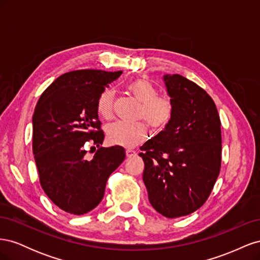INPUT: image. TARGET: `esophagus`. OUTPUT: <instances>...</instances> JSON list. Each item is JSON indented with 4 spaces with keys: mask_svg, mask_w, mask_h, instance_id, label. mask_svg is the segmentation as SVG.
<instances>
[{
    "mask_svg": "<svg viewBox=\"0 0 260 260\" xmlns=\"http://www.w3.org/2000/svg\"><path fill=\"white\" fill-rule=\"evenodd\" d=\"M137 153H136V151L135 149H131V148H128L127 151H125V155H127V157H132V156H135Z\"/></svg>",
    "mask_w": 260,
    "mask_h": 260,
    "instance_id": "34e87169",
    "label": "esophagus"
}]
</instances>
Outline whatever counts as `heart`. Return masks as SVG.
Masks as SVG:
<instances>
[{
  "label": "heart",
  "instance_id": "obj_1",
  "mask_svg": "<svg viewBox=\"0 0 260 260\" xmlns=\"http://www.w3.org/2000/svg\"><path fill=\"white\" fill-rule=\"evenodd\" d=\"M128 90L139 102V118H143L154 130H161L171 121L175 113L174 101L166 94H157L156 86L145 79H138L128 85ZM114 92L105 90L98 100V113L108 119L113 115ZM147 125L144 121L135 123L116 121L107 125L106 136L112 144L125 147L135 146L147 137Z\"/></svg>",
  "mask_w": 260,
  "mask_h": 260
}]
</instances>
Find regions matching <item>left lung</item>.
I'll return each mask as SVG.
<instances>
[{
  "label": "left lung",
  "instance_id": "obj_1",
  "mask_svg": "<svg viewBox=\"0 0 260 260\" xmlns=\"http://www.w3.org/2000/svg\"><path fill=\"white\" fill-rule=\"evenodd\" d=\"M175 113L140 147L148 201L167 218L190 215L211 193L221 166V122L215 102L183 76L165 75Z\"/></svg>",
  "mask_w": 260,
  "mask_h": 260
}]
</instances>
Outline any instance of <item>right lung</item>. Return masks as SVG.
<instances>
[{
	"label": "right lung",
	"mask_w": 260,
	"mask_h": 260,
	"mask_svg": "<svg viewBox=\"0 0 260 260\" xmlns=\"http://www.w3.org/2000/svg\"><path fill=\"white\" fill-rule=\"evenodd\" d=\"M122 72L81 69L59 76L39 99L32 117V151L40 183L60 209L83 215L103 200L108 177L124 160L121 146L102 147L98 100ZM98 149L92 160L86 147Z\"/></svg>",
	"instance_id": "add662e5"
}]
</instances>
